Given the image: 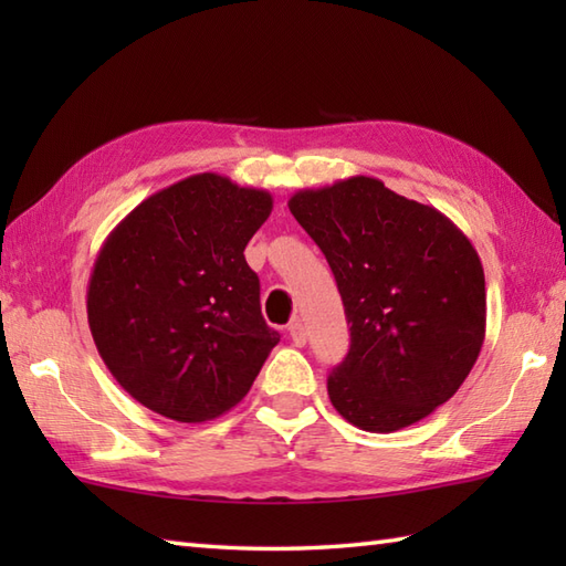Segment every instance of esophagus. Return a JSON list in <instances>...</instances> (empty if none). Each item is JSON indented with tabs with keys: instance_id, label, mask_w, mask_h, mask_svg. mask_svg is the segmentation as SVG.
<instances>
[{
	"instance_id": "1",
	"label": "esophagus",
	"mask_w": 566,
	"mask_h": 566,
	"mask_svg": "<svg viewBox=\"0 0 566 566\" xmlns=\"http://www.w3.org/2000/svg\"><path fill=\"white\" fill-rule=\"evenodd\" d=\"M290 338H292V343H294L296 347H304V345H306V331H304V323L298 321V318H294V321L290 323Z\"/></svg>"
}]
</instances>
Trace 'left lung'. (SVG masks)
<instances>
[{
    "label": "left lung",
    "mask_w": 566,
    "mask_h": 566,
    "mask_svg": "<svg viewBox=\"0 0 566 566\" xmlns=\"http://www.w3.org/2000/svg\"><path fill=\"white\" fill-rule=\"evenodd\" d=\"M290 211L338 282L350 350L328 396L347 423L394 432L452 399L486 333L484 268L448 216L375 177L302 189Z\"/></svg>",
    "instance_id": "obj_1"
}]
</instances>
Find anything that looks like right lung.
Masks as SVG:
<instances>
[{
	"label": "right lung",
	"instance_id": "right-lung-1",
	"mask_svg": "<svg viewBox=\"0 0 566 566\" xmlns=\"http://www.w3.org/2000/svg\"><path fill=\"white\" fill-rule=\"evenodd\" d=\"M272 195L201 172L155 191L94 260L87 321L114 379L150 411L203 423L243 399L280 343L248 240Z\"/></svg>",
	"mask_w": 566,
	"mask_h": 566
}]
</instances>
